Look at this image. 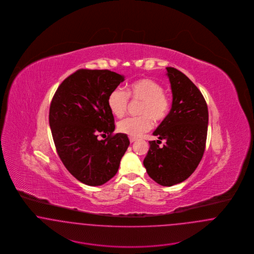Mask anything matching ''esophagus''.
<instances>
[{
  "label": "esophagus",
  "mask_w": 254,
  "mask_h": 254,
  "mask_svg": "<svg viewBox=\"0 0 254 254\" xmlns=\"http://www.w3.org/2000/svg\"><path fill=\"white\" fill-rule=\"evenodd\" d=\"M129 141L130 143H134L136 141V138H133V137H129Z\"/></svg>",
  "instance_id": "esophagus-1"
}]
</instances>
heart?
Masks as SVG:
<instances>
[{
  "instance_id": "b5f03b06",
  "label": "heart",
  "mask_w": 254,
  "mask_h": 254,
  "mask_svg": "<svg viewBox=\"0 0 254 254\" xmlns=\"http://www.w3.org/2000/svg\"><path fill=\"white\" fill-rule=\"evenodd\" d=\"M129 96L133 100L142 101L139 117H127L118 123V129L130 137H138L152 127V121L162 122L169 114L170 101L164 93L163 86L148 78L139 79L127 86V92L120 87L113 89L108 99L111 113L120 118L127 109Z\"/></svg>"
}]
</instances>
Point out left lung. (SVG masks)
Instances as JSON below:
<instances>
[{
  "mask_svg": "<svg viewBox=\"0 0 254 254\" xmlns=\"http://www.w3.org/2000/svg\"><path fill=\"white\" fill-rule=\"evenodd\" d=\"M172 105L155 131L157 141L149 142L144 166L159 185L171 187L187 180L198 167L205 151L208 111L197 86L181 71L167 67ZM162 139L166 141L160 148Z\"/></svg>",
  "mask_w": 254,
  "mask_h": 254,
  "instance_id": "8db88e82",
  "label": "left lung"
}]
</instances>
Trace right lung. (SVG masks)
I'll return each mask as SVG.
<instances>
[{
    "label": "right lung",
    "mask_w": 254,
    "mask_h": 254,
    "mask_svg": "<svg viewBox=\"0 0 254 254\" xmlns=\"http://www.w3.org/2000/svg\"><path fill=\"white\" fill-rule=\"evenodd\" d=\"M125 76L110 70L80 69L56 90L49 109V126L63 164L83 184L96 187L117 173L129 140L117 133L108 105L110 92ZM108 135L105 140L97 137Z\"/></svg>",
    "instance_id": "right-lung-1"
}]
</instances>
